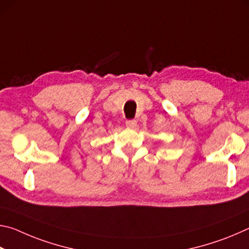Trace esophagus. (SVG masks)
I'll return each instance as SVG.
<instances>
[{
    "label": "esophagus",
    "instance_id": "esophagus-1",
    "mask_svg": "<svg viewBox=\"0 0 249 249\" xmlns=\"http://www.w3.org/2000/svg\"><path fill=\"white\" fill-rule=\"evenodd\" d=\"M136 125H137L136 121H134V120L126 121V126H127V127H129V128H135V127H136Z\"/></svg>",
    "mask_w": 249,
    "mask_h": 249
}]
</instances>
